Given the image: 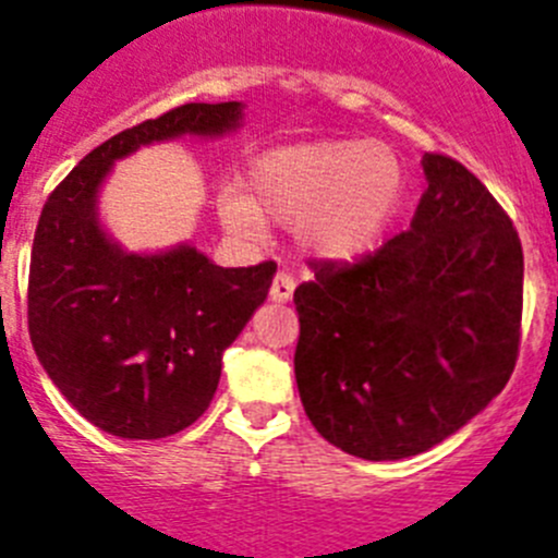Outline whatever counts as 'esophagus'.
<instances>
[{
	"instance_id": "34e87169",
	"label": "esophagus",
	"mask_w": 558,
	"mask_h": 558,
	"mask_svg": "<svg viewBox=\"0 0 558 558\" xmlns=\"http://www.w3.org/2000/svg\"><path fill=\"white\" fill-rule=\"evenodd\" d=\"M294 278H291L289 272H278L272 286H269V296H272L275 303H289L291 294H294Z\"/></svg>"
}]
</instances>
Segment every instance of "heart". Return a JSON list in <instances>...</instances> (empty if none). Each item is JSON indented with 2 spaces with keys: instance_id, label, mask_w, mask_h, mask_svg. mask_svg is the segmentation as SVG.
<instances>
[{
  "instance_id": "b5f03b06",
  "label": "heart",
  "mask_w": 558,
  "mask_h": 558,
  "mask_svg": "<svg viewBox=\"0 0 558 558\" xmlns=\"http://www.w3.org/2000/svg\"><path fill=\"white\" fill-rule=\"evenodd\" d=\"M239 186H222L217 211L236 236H258L264 217L296 226L311 253L352 262L374 247L404 195L402 161L388 145L319 140L255 156Z\"/></svg>"
}]
</instances>
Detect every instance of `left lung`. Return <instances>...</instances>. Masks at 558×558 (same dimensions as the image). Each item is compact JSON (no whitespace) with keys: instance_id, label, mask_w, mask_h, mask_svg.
Returning <instances> with one entry per match:
<instances>
[{"instance_id":"obj_1","label":"left lung","mask_w":558,"mask_h":558,"mask_svg":"<svg viewBox=\"0 0 558 558\" xmlns=\"http://www.w3.org/2000/svg\"><path fill=\"white\" fill-rule=\"evenodd\" d=\"M408 231L355 262H308L294 291V377L325 440L402 460L454 435L514 372L523 247L487 186L446 154L424 156Z\"/></svg>"}]
</instances>
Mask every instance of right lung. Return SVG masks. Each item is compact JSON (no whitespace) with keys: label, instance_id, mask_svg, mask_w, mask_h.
Masks as SVG:
<instances>
[{"label":"right lung","instance_id":"add662e5","mask_svg":"<svg viewBox=\"0 0 558 558\" xmlns=\"http://www.w3.org/2000/svg\"><path fill=\"white\" fill-rule=\"evenodd\" d=\"M239 118V101L181 104L93 148L46 197L29 258V338L62 397L109 435L159 440L206 413L222 352L267 300L278 264L222 269L190 244L123 253L98 226V186L140 145L231 132Z\"/></svg>","mask_w":558,"mask_h":558}]
</instances>
